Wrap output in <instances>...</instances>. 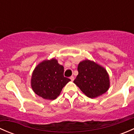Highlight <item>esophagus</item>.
I'll return each instance as SVG.
<instances>
[{
  "mask_svg": "<svg viewBox=\"0 0 134 134\" xmlns=\"http://www.w3.org/2000/svg\"><path fill=\"white\" fill-rule=\"evenodd\" d=\"M70 79L71 80V81H73L74 80H75V77H74L73 76H71L70 77Z\"/></svg>",
  "mask_w": 134,
  "mask_h": 134,
  "instance_id": "esophagus-1",
  "label": "esophagus"
}]
</instances>
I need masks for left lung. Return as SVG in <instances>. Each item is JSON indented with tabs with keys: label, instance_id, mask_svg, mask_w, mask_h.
I'll return each instance as SVG.
<instances>
[{
	"label": "left lung",
	"instance_id": "8db88e82",
	"mask_svg": "<svg viewBox=\"0 0 134 134\" xmlns=\"http://www.w3.org/2000/svg\"><path fill=\"white\" fill-rule=\"evenodd\" d=\"M78 71V75L74 83L87 97L95 98L109 90V75L106 69L100 65L90 59H85L79 63Z\"/></svg>",
	"mask_w": 134,
	"mask_h": 134
}]
</instances>
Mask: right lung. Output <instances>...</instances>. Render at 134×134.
Segmentation results:
<instances>
[{
  "instance_id": "add662e5",
  "label": "right lung",
  "mask_w": 134,
  "mask_h": 134,
  "mask_svg": "<svg viewBox=\"0 0 134 134\" xmlns=\"http://www.w3.org/2000/svg\"><path fill=\"white\" fill-rule=\"evenodd\" d=\"M64 67L55 58L40 62L31 77V87L34 92L44 99L54 100L71 80L63 76Z\"/></svg>"
}]
</instances>
